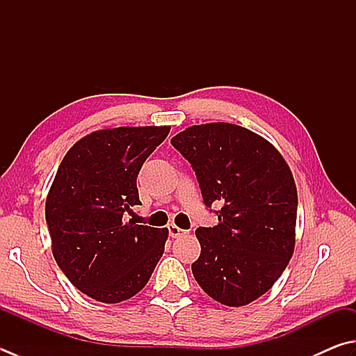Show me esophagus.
I'll return each mask as SVG.
<instances>
[{"label":"esophagus","instance_id":"esophagus-1","mask_svg":"<svg viewBox=\"0 0 356 356\" xmlns=\"http://www.w3.org/2000/svg\"><path fill=\"white\" fill-rule=\"evenodd\" d=\"M167 229H169V236L172 238H177L179 236H183V234H186V231L181 229V227H178L177 225H169V227H167Z\"/></svg>","mask_w":356,"mask_h":356}]
</instances>
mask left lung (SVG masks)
I'll use <instances>...</instances> for the list:
<instances>
[{
	"mask_svg": "<svg viewBox=\"0 0 356 356\" xmlns=\"http://www.w3.org/2000/svg\"><path fill=\"white\" fill-rule=\"evenodd\" d=\"M189 161L218 225L198 227L192 264L198 285L217 302L240 307L265 294L294 251L298 191L282 155L240 125H193L170 139ZM212 212V209H211Z\"/></svg>",
	"mask_w": 356,
	"mask_h": 356,
	"instance_id": "obj_1",
	"label": "left lung"
}]
</instances>
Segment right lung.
Instances as JSON below:
<instances>
[{"label":"right lung","instance_id":"obj_1","mask_svg":"<svg viewBox=\"0 0 356 356\" xmlns=\"http://www.w3.org/2000/svg\"><path fill=\"white\" fill-rule=\"evenodd\" d=\"M170 127L99 130L66 153L46 198L52 254L70 282L99 302L130 299L149 282L167 227L124 218L139 201L140 167Z\"/></svg>","mask_w":356,"mask_h":356}]
</instances>
